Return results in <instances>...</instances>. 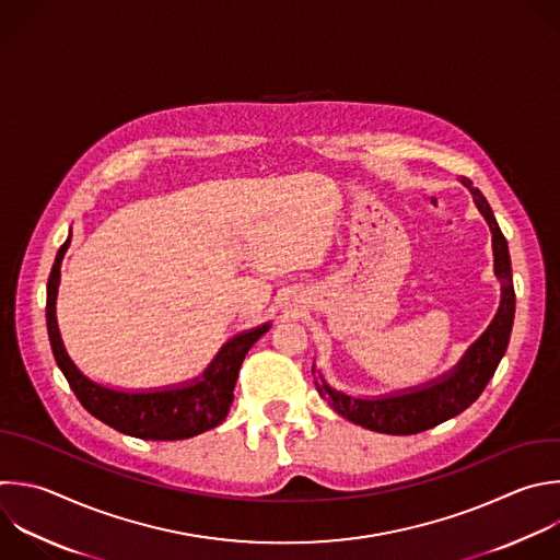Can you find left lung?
I'll list each match as a JSON object with an SVG mask.
<instances>
[{
	"mask_svg": "<svg viewBox=\"0 0 560 560\" xmlns=\"http://www.w3.org/2000/svg\"><path fill=\"white\" fill-rule=\"evenodd\" d=\"M462 182L470 189L477 209L481 211L492 231L494 275L501 279L499 312L490 327L466 351V355L459 360V364L451 374L438 383H431L429 387L378 400H362L331 389L318 376L316 387L323 400H327L338 416L369 431H378L387 435H416L459 416L481 396V392L494 376V371L510 342V331L514 323V285L508 242L481 191L475 189L468 177H462ZM312 374H316V366H312Z\"/></svg>",
	"mask_w": 560,
	"mask_h": 560,
	"instance_id": "left-lung-1",
	"label": "left lung"
}]
</instances>
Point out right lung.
<instances>
[{
	"mask_svg": "<svg viewBox=\"0 0 560 560\" xmlns=\"http://www.w3.org/2000/svg\"><path fill=\"white\" fill-rule=\"evenodd\" d=\"M70 240L59 248L55 266L48 279V301H46V323L50 347L55 360L68 385L72 387L79 402L107 427L140 440H186L200 435L209 429H215L224 422L233 405V392L237 385L240 366L248 349L268 331L270 325L244 331L235 336L220 355L205 371V376L191 383L189 387H177L168 392H149V394H129L114 392L88 381L74 366L59 336L55 318V299L59 285V266Z\"/></svg>",
	"mask_w": 560,
	"mask_h": 560,
	"instance_id": "add662e5",
	"label": "right lung"
}]
</instances>
